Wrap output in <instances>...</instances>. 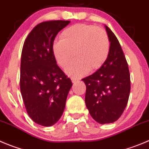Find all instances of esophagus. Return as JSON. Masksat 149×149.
Segmentation results:
<instances>
[{
	"instance_id": "obj_1",
	"label": "esophagus",
	"mask_w": 149,
	"mask_h": 149,
	"mask_svg": "<svg viewBox=\"0 0 149 149\" xmlns=\"http://www.w3.org/2000/svg\"><path fill=\"white\" fill-rule=\"evenodd\" d=\"M71 80H72V83H76V82H77V80H78L77 78H75V77H71Z\"/></svg>"
}]
</instances>
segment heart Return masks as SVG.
Here are the masks:
<instances>
[{"instance_id": "heart-1", "label": "heart", "mask_w": 149, "mask_h": 149, "mask_svg": "<svg viewBox=\"0 0 149 149\" xmlns=\"http://www.w3.org/2000/svg\"><path fill=\"white\" fill-rule=\"evenodd\" d=\"M110 44L103 29L87 24H75L63 30L61 39L52 46V55L58 64L67 67L74 55L75 61L66 69L73 77H79L88 71L100 69L108 58Z\"/></svg>"}]
</instances>
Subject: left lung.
<instances>
[{"mask_svg":"<svg viewBox=\"0 0 149 149\" xmlns=\"http://www.w3.org/2000/svg\"><path fill=\"white\" fill-rule=\"evenodd\" d=\"M110 42V53L103 66L83 78L85 102L92 118L101 124L113 123L127 107L130 93V74L118 39L105 25Z\"/></svg>","mask_w":149,"mask_h":149,"instance_id":"left-lung-1","label":"left lung"}]
</instances>
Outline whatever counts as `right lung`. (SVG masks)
Masks as SVG:
<instances>
[{
  "instance_id": "add662e5",
  "label": "right lung",
  "mask_w": 149,
  "mask_h": 149,
  "mask_svg": "<svg viewBox=\"0 0 149 149\" xmlns=\"http://www.w3.org/2000/svg\"><path fill=\"white\" fill-rule=\"evenodd\" d=\"M67 20L41 22L24 42L21 55L20 91L30 118L44 127L56 124L64 110L72 86L70 78L59 68L52 46Z\"/></svg>"
}]
</instances>
